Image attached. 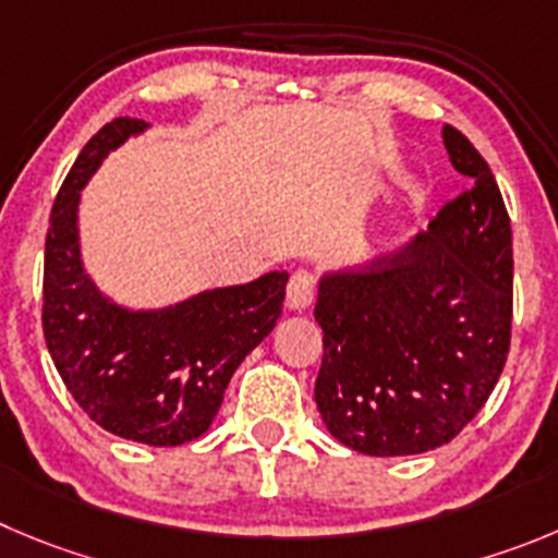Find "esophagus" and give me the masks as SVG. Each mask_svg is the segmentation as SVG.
Masks as SVG:
<instances>
[{
    "label": "esophagus",
    "mask_w": 558,
    "mask_h": 558,
    "mask_svg": "<svg viewBox=\"0 0 558 558\" xmlns=\"http://www.w3.org/2000/svg\"><path fill=\"white\" fill-rule=\"evenodd\" d=\"M316 296V278L308 269H296L286 286V303L291 311H305Z\"/></svg>",
    "instance_id": "1"
}]
</instances>
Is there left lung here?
I'll return each mask as SVG.
<instances>
[{
	"label": "left lung",
	"mask_w": 558,
	"mask_h": 558,
	"mask_svg": "<svg viewBox=\"0 0 558 558\" xmlns=\"http://www.w3.org/2000/svg\"><path fill=\"white\" fill-rule=\"evenodd\" d=\"M444 145L471 186L397 253L319 280L316 408L338 444L368 457L449 444L484 408L509 355L507 206L465 134L444 126Z\"/></svg>",
	"instance_id": "1"
}]
</instances>
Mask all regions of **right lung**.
Wrapping results in <instances>:
<instances>
[{
  "mask_svg": "<svg viewBox=\"0 0 558 558\" xmlns=\"http://www.w3.org/2000/svg\"><path fill=\"white\" fill-rule=\"evenodd\" d=\"M145 129L140 118L98 129L57 192L44 336L65 388L101 429L145 446H181L211 426L239 363L272 332L289 275L267 272L159 311L123 308L98 291L80 253V192L109 150Z\"/></svg>",
  "mask_w": 558,
  "mask_h": 558,
  "instance_id": "1",
  "label": "right lung"
}]
</instances>
